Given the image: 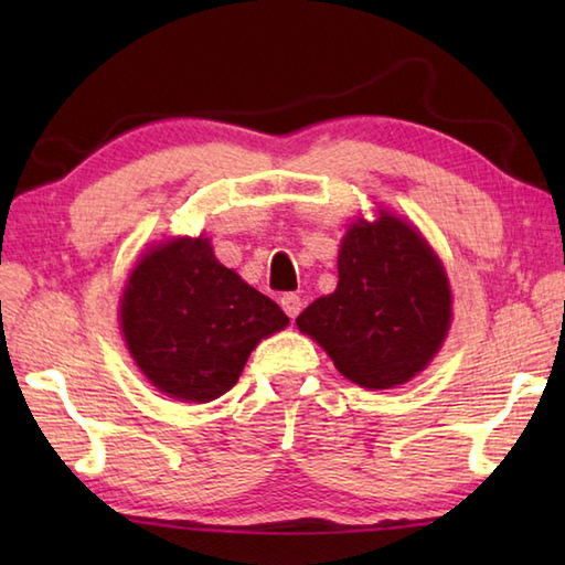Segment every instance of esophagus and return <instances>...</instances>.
<instances>
[{
    "label": "esophagus",
    "mask_w": 565,
    "mask_h": 565,
    "mask_svg": "<svg viewBox=\"0 0 565 565\" xmlns=\"http://www.w3.org/2000/svg\"><path fill=\"white\" fill-rule=\"evenodd\" d=\"M281 308H284L286 316L296 318L298 313H301L303 301H301V298H298L296 294H286V296H281Z\"/></svg>",
    "instance_id": "1"
}]
</instances>
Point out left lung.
I'll use <instances>...</instances> for the list:
<instances>
[{
    "mask_svg": "<svg viewBox=\"0 0 565 565\" xmlns=\"http://www.w3.org/2000/svg\"><path fill=\"white\" fill-rule=\"evenodd\" d=\"M338 274V289L296 318L298 330L356 386L411 381L437 354L451 322L449 281L435 252L415 227L381 213L344 235Z\"/></svg>",
    "mask_w": 565,
    "mask_h": 565,
    "instance_id": "obj_1",
    "label": "left lung"
}]
</instances>
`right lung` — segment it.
<instances>
[{"mask_svg":"<svg viewBox=\"0 0 565 565\" xmlns=\"http://www.w3.org/2000/svg\"><path fill=\"white\" fill-rule=\"evenodd\" d=\"M286 326L284 310L223 267L203 237H174L150 249L121 301V330L136 364L154 388L186 403L221 398L257 342Z\"/></svg>","mask_w":565,"mask_h":565,"instance_id":"right-lung-1","label":"right lung"}]
</instances>
